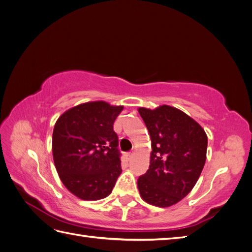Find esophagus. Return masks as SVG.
Segmentation results:
<instances>
[{
    "label": "esophagus",
    "mask_w": 252,
    "mask_h": 252,
    "mask_svg": "<svg viewBox=\"0 0 252 252\" xmlns=\"http://www.w3.org/2000/svg\"><path fill=\"white\" fill-rule=\"evenodd\" d=\"M133 151H130V152H127V155H126V157H127V158L128 159H131L132 158H133Z\"/></svg>",
    "instance_id": "1"
}]
</instances>
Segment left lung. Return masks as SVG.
Masks as SVG:
<instances>
[{
    "label": "left lung",
    "instance_id": "1",
    "mask_svg": "<svg viewBox=\"0 0 252 252\" xmlns=\"http://www.w3.org/2000/svg\"><path fill=\"white\" fill-rule=\"evenodd\" d=\"M151 139L149 169L138 179L142 199L169 207L191 191L206 161L207 135L183 111L163 105L139 108Z\"/></svg>",
    "mask_w": 252,
    "mask_h": 252
}]
</instances>
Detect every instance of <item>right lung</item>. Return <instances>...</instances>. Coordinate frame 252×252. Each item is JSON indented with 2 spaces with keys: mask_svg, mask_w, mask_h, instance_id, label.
Wrapping results in <instances>:
<instances>
[{
  "mask_svg": "<svg viewBox=\"0 0 252 252\" xmlns=\"http://www.w3.org/2000/svg\"><path fill=\"white\" fill-rule=\"evenodd\" d=\"M123 106L90 102L61 116L53 128L52 155L59 177L75 196L96 201L109 195L122 172L113 123Z\"/></svg>",
  "mask_w": 252,
  "mask_h": 252,
  "instance_id": "right-lung-1",
  "label": "right lung"
}]
</instances>
